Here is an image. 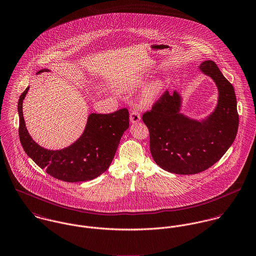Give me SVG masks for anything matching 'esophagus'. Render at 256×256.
Returning a JSON list of instances; mask_svg holds the SVG:
<instances>
[{
  "mask_svg": "<svg viewBox=\"0 0 256 256\" xmlns=\"http://www.w3.org/2000/svg\"><path fill=\"white\" fill-rule=\"evenodd\" d=\"M130 120L132 124H136L140 120V116L136 111H132V114L130 116Z\"/></svg>",
  "mask_w": 256,
  "mask_h": 256,
  "instance_id": "esophagus-1",
  "label": "esophagus"
}]
</instances>
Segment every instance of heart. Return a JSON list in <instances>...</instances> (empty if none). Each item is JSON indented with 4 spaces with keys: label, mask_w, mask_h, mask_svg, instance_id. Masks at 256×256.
Listing matches in <instances>:
<instances>
[{
    "label": "heart",
    "mask_w": 256,
    "mask_h": 256,
    "mask_svg": "<svg viewBox=\"0 0 256 256\" xmlns=\"http://www.w3.org/2000/svg\"><path fill=\"white\" fill-rule=\"evenodd\" d=\"M143 76H136L134 78H130L122 82L120 88L124 90L136 89L138 86H140L143 82ZM164 90V82L161 80H155L151 82L146 86L138 98V106L142 108L151 107L160 97L161 93Z\"/></svg>",
    "instance_id": "1"
}]
</instances>
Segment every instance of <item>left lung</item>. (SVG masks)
Instances as JSON below:
<instances>
[{"label":"left lung","instance_id":"obj_1","mask_svg":"<svg viewBox=\"0 0 256 256\" xmlns=\"http://www.w3.org/2000/svg\"><path fill=\"white\" fill-rule=\"evenodd\" d=\"M199 70L216 84L218 100L214 110L196 120L182 113V97L166 91L152 110L142 116L150 134V151L163 170L194 174L218 162L236 138L238 128L236 98L213 60L200 64Z\"/></svg>","mask_w":256,"mask_h":256}]
</instances>
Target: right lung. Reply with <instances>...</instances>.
Wrapping results in <instances>:
<instances>
[{
    "label": "right lung",
    "instance_id": "right-lung-1",
    "mask_svg": "<svg viewBox=\"0 0 256 256\" xmlns=\"http://www.w3.org/2000/svg\"><path fill=\"white\" fill-rule=\"evenodd\" d=\"M50 72L42 68L36 74ZM29 86L18 100L20 140L29 157L47 174L68 182L91 180L110 167L124 132L130 126L128 109H120L113 114H88L86 128L80 138L70 146L51 150L33 140L26 126L22 104Z\"/></svg>",
    "mask_w": 256,
    "mask_h": 256
}]
</instances>
